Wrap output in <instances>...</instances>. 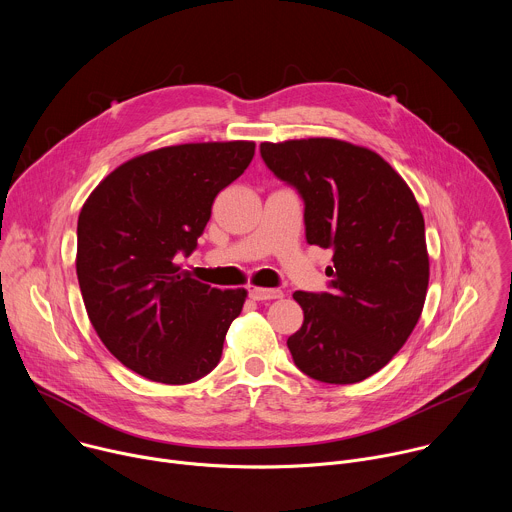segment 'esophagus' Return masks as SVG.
<instances>
[{
    "label": "esophagus",
    "instance_id": "1",
    "mask_svg": "<svg viewBox=\"0 0 512 512\" xmlns=\"http://www.w3.org/2000/svg\"><path fill=\"white\" fill-rule=\"evenodd\" d=\"M249 298L255 302H267V300H277L283 298V291L281 289H267V287H249Z\"/></svg>",
    "mask_w": 512,
    "mask_h": 512
}]
</instances>
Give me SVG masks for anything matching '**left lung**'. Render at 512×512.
Listing matches in <instances>:
<instances>
[{"label": "left lung", "instance_id": "1", "mask_svg": "<svg viewBox=\"0 0 512 512\" xmlns=\"http://www.w3.org/2000/svg\"><path fill=\"white\" fill-rule=\"evenodd\" d=\"M265 166L304 200L306 241L332 249L330 291H296L287 338L308 377L350 385L381 371L413 332L427 294L425 223L405 180L373 150L332 137L261 143Z\"/></svg>", "mask_w": 512, "mask_h": 512}]
</instances>
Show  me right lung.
Returning a JSON list of instances; mask_svg holds the SVG:
<instances>
[{
    "label": "right lung",
    "instance_id": "add662e5",
    "mask_svg": "<svg viewBox=\"0 0 512 512\" xmlns=\"http://www.w3.org/2000/svg\"><path fill=\"white\" fill-rule=\"evenodd\" d=\"M253 156V141L170 145L121 164L83 204V302L101 342L133 373L186 385L221 360L247 291L200 283L174 261L196 249L216 194Z\"/></svg>",
    "mask_w": 512,
    "mask_h": 512
}]
</instances>
